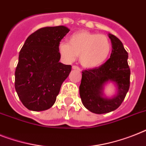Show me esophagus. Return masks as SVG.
Returning <instances> with one entry per match:
<instances>
[{"label": "esophagus", "instance_id": "1", "mask_svg": "<svg viewBox=\"0 0 146 146\" xmlns=\"http://www.w3.org/2000/svg\"><path fill=\"white\" fill-rule=\"evenodd\" d=\"M72 69H73V70H79V71L81 70V69H80L79 67L76 66V65H73V67H72Z\"/></svg>", "mask_w": 146, "mask_h": 146}]
</instances>
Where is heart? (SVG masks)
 I'll list each match as a JSON object with an SVG mask.
<instances>
[{"label":"heart","instance_id":"obj_1","mask_svg":"<svg viewBox=\"0 0 146 146\" xmlns=\"http://www.w3.org/2000/svg\"><path fill=\"white\" fill-rule=\"evenodd\" d=\"M112 43L103 34L79 31L69 36V42L59 43V52L65 61L72 62L79 55V62L86 68H96L103 65L112 53Z\"/></svg>","mask_w":146,"mask_h":146}]
</instances>
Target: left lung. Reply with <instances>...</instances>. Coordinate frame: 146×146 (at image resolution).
<instances>
[{"label":"left lung","instance_id":"8db88e82","mask_svg":"<svg viewBox=\"0 0 146 146\" xmlns=\"http://www.w3.org/2000/svg\"><path fill=\"white\" fill-rule=\"evenodd\" d=\"M109 37L112 47L110 58L100 67L82 71L79 86V94L84 106L96 114L108 113L118 109L130 88L128 54L118 37L111 34H109ZM108 81H113L118 91L111 98L104 97L102 92Z\"/></svg>","mask_w":146,"mask_h":146}]
</instances>
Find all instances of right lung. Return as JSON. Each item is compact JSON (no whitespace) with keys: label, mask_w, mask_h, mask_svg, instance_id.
<instances>
[{"label":"right lung","mask_w":146,"mask_h":146,"mask_svg":"<svg viewBox=\"0 0 146 146\" xmlns=\"http://www.w3.org/2000/svg\"><path fill=\"white\" fill-rule=\"evenodd\" d=\"M70 31L65 26L46 27L28 36L21 48L15 72V88L22 104L32 111L51 108L70 65L59 62L58 45Z\"/></svg>","instance_id":"1"}]
</instances>
